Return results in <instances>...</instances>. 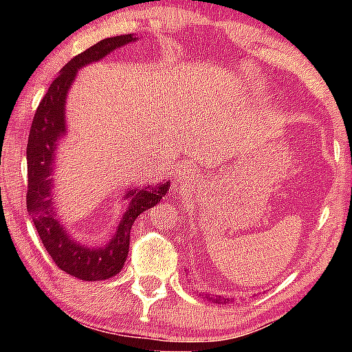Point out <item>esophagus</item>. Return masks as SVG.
Segmentation results:
<instances>
[{"instance_id":"1","label":"esophagus","mask_w":352,"mask_h":352,"mask_svg":"<svg viewBox=\"0 0 352 352\" xmlns=\"http://www.w3.org/2000/svg\"><path fill=\"white\" fill-rule=\"evenodd\" d=\"M194 170H190V168H184V170L182 171H179L177 173V176H176V179H177V182H182V184H187V182H190L192 179H194Z\"/></svg>"}]
</instances>
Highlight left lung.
I'll return each mask as SVG.
<instances>
[{"instance_id":"obj_1","label":"left lung","mask_w":352,"mask_h":352,"mask_svg":"<svg viewBox=\"0 0 352 352\" xmlns=\"http://www.w3.org/2000/svg\"><path fill=\"white\" fill-rule=\"evenodd\" d=\"M206 300H208V298H206ZM210 300L213 301V302H216V305H228V302H230L229 298L219 296V295H214V298H210Z\"/></svg>"}]
</instances>
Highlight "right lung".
I'll list each match as a JSON object with an SVG mask.
<instances>
[{"label": "right lung", "instance_id": "obj_1", "mask_svg": "<svg viewBox=\"0 0 352 352\" xmlns=\"http://www.w3.org/2000/svg\"><path fill=\"white\" fill-rule=\"evenodd\" d=\"M134 33L105 38L94 46L75 56L52 85L38 105L33 117L27 144L28 192L27 210L40 235L46 252L60 271L80 280H104L122 271L129 252V235L134 219L155 206L170 190V181L128 187L122 199L128 200V208L117 226L115 234L105 245H86L60 223L54 204V170L57 148L67 138L65 105L67 96L80 69L94 64L118 47L138 41Z\"/></svg>", "mask_w": 352, "mask_h": 352}]
</instances>
